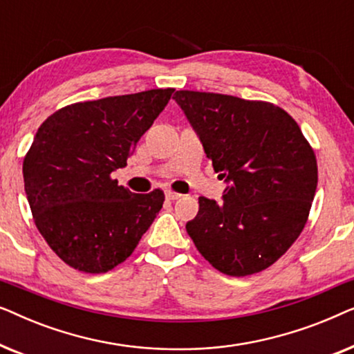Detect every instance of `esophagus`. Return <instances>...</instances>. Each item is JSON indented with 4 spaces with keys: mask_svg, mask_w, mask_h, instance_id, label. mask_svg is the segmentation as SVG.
Here are the masks:
<instances>
[{
    "mask_svg": "<svg viewBox=\"0 0 354 354\" xmlns=\"http://www.w3.org/2000/svg\"><path fill=\"white\" fill-rule=\"evenodd\" d=\"M180 196H182L180 193H177V192H172V190H167L166 192L167 200H178V198H180Z\"/></svg>",
    "mask_w": 354,
    "mask_h": 354,
    "instance_id": "esophagus-1",
    "label": "esophagus"
}]
</instances>
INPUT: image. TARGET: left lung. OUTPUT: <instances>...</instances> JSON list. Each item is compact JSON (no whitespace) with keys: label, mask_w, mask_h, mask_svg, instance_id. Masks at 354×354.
Masks as SVG:
<instances>
[{"label":"left lung","mask_w":354,"mask_h":354,"mask_svg":"<svg viewBox=\"0 0 354 354\" xmlns=\"http://www.w3.org/2000/svg\"><path fill=\"white\" fill-rule=\"evenodd\" d=\"M174 100L227 183L221 201L200 196L188 235L222 274L261 272L306 224L317 187L313 148L279 106L188 90Z\"/></svg>","instance_id":"1"}]
</instances>
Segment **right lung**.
Instances as JSON below:
<instances>
[{
	"mask_svg": "<svg viewBox=\"0 0 354 354\" xmlns=\"http://www.w3.org/2000/svg\"><path fill=\"white\" fill-rule=\"evenodd\" d=\"M172 93L158 88L75 103L38 129L22 166L27 200L37 229L71 268L108 272L156 219L164 193H132L111 174L127 166Z\"/></svg>",
	"mask_w": 354,
	"mask_h": 354,
	"instance_id": "add662e5",
	"label": "right lung"
}]
</instances>
